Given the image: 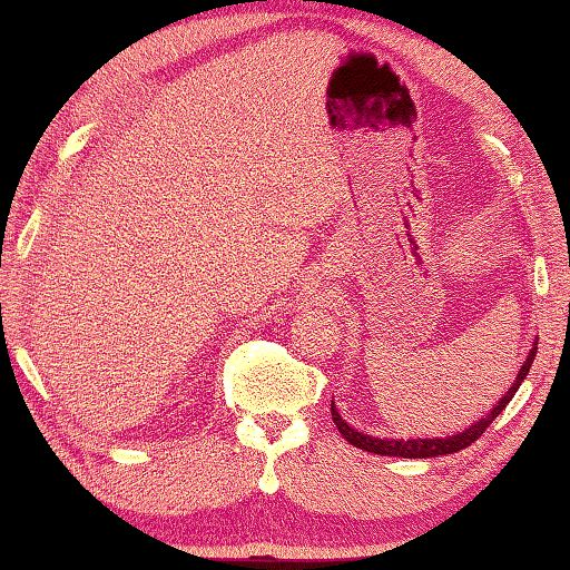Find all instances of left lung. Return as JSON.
Here are the masks:
<instances>
[{
    "label": "left lung",
    "instance_id": "8db88e82",
    "mask_svg": "<svg viewBox=\"0 0 570 570\" xmlns=\"http://www.w3.org/2000/svg\"><path fill=\"white\" fill-rule=\"evenodd\" d=\"M535 352H538V336L533 342V350L528 352L523 366H520L518 377L513 382V387H510L503 397L498 400V404H493V410H490L485 417H480L478 422H472L470 428H465L462 432H458V435H448V438H417V440H384V438H372V435H364V432L350 428L342 420V414L336 412L334 402H332V420L336 424V430L342 432V438L350 442V445L360 448V450H366V452H374V455H387V458H438V455H452V452H460L465 450L468 445H472L482 432H485L490 428V422H493L500 412H503L508 407V402L515 397V392L520 384H523V380L528 377L530 372V364H533L535 360Z\"/></svg>",
    "mask_w": 570,
    "mask_h": 570
}]
</instances>
